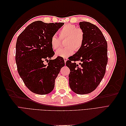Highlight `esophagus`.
I'll use <instances>...</instances> for the list:
<instances>
[{
  "mask_svg": "<svg viewBox=\"0 0 126 126\" xmlns=\"http://www.w3.org/2000/svg\"><path fill=\"white\" fill-rule=\"evenodd\" d=\"M63 59H64V62H65V63L67 62V60H68V59H67V58H63Z\"/></svg>",
  "mask_w": 126,
  "mask_h": 126,
  "instance_id": "obj_1",
  "label": "esophagus"
}]
</instances>
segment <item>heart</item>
Masks as SVG:
<instances>
[{"mask_svg":"<svg viewBox=\"0 0 126 126\" xmlns=\"http://www.w3.org/2000/svg\"><path fill=\"white\" fill-rule=\"evenodd\" d=\"M60 38L66 37L65 45L66 47L59 49L55 52L57 57L67 58L74 54L75 51H78L82 47L84 42L85 35L83 30L76 26L70 24L64 25L60 30ZM60 40L56 35H53L50 40V44L53 49H58Z\"/></svg>","mask_w":126,"mask_h":126,"instance_id":"heart-1","label":"heart"}]
</instances>
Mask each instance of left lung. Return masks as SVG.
I'll return each instance as SVG.
<instances>
[{
	"label": "left lung",
	"instance_id": "obj_1",
	"mask_svg": "<svg viewBox=\"0 0 126 126\" xmlns=\"http://www.w3.org/2000/svg\"><path fill=\"white\" fill-rule=\"evenodd\" d=\"M84 32L81 49L69 57L66 66L69 68V86L79 94H89L99 85L106 72L108 63L107 43L98 27L87 21L79 22ZM80 61L79 66L74 62Z\"/></svg>",
	"mask_w": 126,
	"mask_h": 126
}]
</instances>
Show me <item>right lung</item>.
<instances>
[{"label": "right lung", "instance_id": "obj_1", "mask_svg": "<svg viewBox=\"0 0 126 126\" xmlns=\"http://www.w3.org/2000/svg\"><path fill=\"white\" fill-rule=\"evenodd\" d=\"M63 25V22L48 24L36 21L27 27L18 37L15 58L18 72L26 86L33 93H51L56 78L64 66L62 57L50 59L55 54L51 38ZM45 61L49 62L47 65L44 64Z\"/></svg>", "mask_w": 126, "mask_h": 126}]
</instances>
